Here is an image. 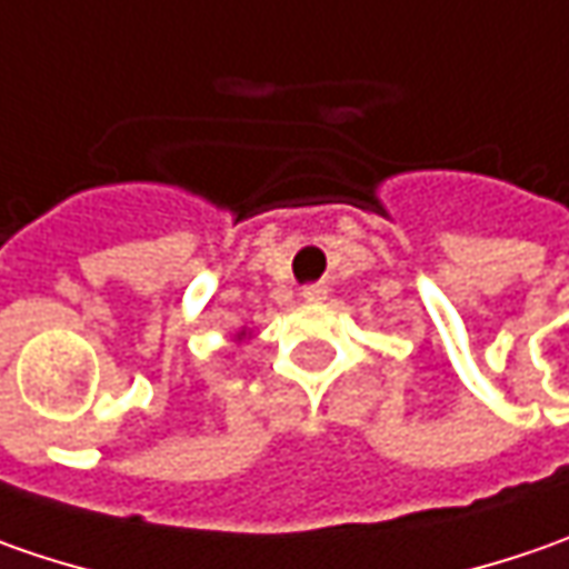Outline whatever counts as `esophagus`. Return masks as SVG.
Returning <instances> with one entry per match:
<instances>
[{
	"label": "esophagus",
	"instance_id": "esophagus-1",
	"mask_svg": "<svg viewBox=\"0 0 569 569\" xmlns=\"http://www.w3.org/2000/svg\"><path fill=\"white\" fill-rule=\"evenodd\" d=\"M300 297H303L307 303H322V300L329 297V288H326V284H307V288L300 291Z\"/></svg>",
	"mask_w": 569,
	"mask_h": 569
}]
</instances>
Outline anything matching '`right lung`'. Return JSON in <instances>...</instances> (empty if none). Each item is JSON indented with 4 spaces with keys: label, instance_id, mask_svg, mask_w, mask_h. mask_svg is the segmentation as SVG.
Here are the masks:
<instances>
[{
    "label": "right lung",
    "instance_id": "1",
    "mask_svg": "<svg viewBox=\"0 0 569 569\" xmlns=\"http://www.w3.org/2000/svg\"><path fill=\"white\" fill-rule=\"evenodd\" d=\"M247 339H250V329H247V326H240V329H237V336H233V341L240 345V341H247Z\"/></svg>",
    "mask_w": 569,
    "mask_h": 569
}]
</instances>
